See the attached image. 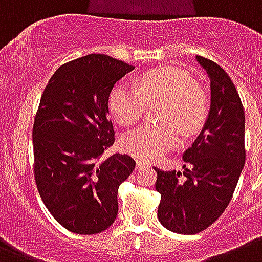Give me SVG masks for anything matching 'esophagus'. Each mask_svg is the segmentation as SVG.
Listing matches in <instances>:
<instances>
[{
  "label": "esophagus",
  "instance_id": "esophagus-1",
  "mask_svg": "<svg viewBox=\"0 0 262 262\" xmlns=\"http://www.w3.org/2000/svg\"><path fill=\"white\" fill-rule=\"evenodd\" d=\"M146 167H150V164L143 161V160H137V169H142V168Z\"/></svg>",
  "mask_w": 262,
  "mask_h": 262
}]
</instances>
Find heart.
<instances>
[{"mask_svg":"<svg viewBox=\"0 0 262 262\" xmlns=\"http://www.w3.org/2000/svg\"><path fill=\"white\" fill-rule=\"evenodd\" d=\"M157 120L131 129L121 138V147L143 160H157L179 145V131L190 137L202 127L208 113V99L188 72L173 67H160L142 75L138 90L124 83L113 87L109 109L117 123H137L146 106L159 105Z\"/></svg>","mask_w":262,"mask_h":262,"instance_id":"obj_1","label":"heart"}]
</instances>
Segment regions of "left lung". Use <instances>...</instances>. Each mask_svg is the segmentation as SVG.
Wrapping results in <instances>:
<instances>
[{"label":"left lung","instance_id":"left-lung-1","mask_svg":"<svg viewBox=\"0 0 262 262\" xmlns=\"http://www.w3.org/2000/svg\"><path fill=\"white\" fill-rule=\"evenodd\" d=\"M210 79V111L200 135L183 153L184 171L157 172L160 223L194 235L213 224L230 204L245 165V112L236 87L222 67L196 56Z\"/></svg>","mask_w":262,"mask_h":262}]
</instances>
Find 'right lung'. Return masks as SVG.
<instances>
[{"label": "right lung", "instance_id": "obj_1", "mask_svg": "<svg viewBox=\"0 0 262 262\" xmlns=\"http://www.w3.org/2000/svg\"><path fill=\"white\" fill-rule=\"evenodd\" d=\"M134 67L105 54L66 62L50 78L32 127L39 195L71 232L94 235L112 226L117 191L135 168L127 154L102 159L115 143L109 94Z\"/></svg>", "mask_w": 262, "mask_h": 262}]
</instances>
